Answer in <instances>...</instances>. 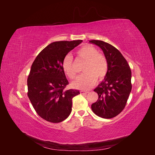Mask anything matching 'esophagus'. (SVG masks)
Listing matches in <instances>:
<instances>
[{
    "label": "esophagus",
    "instance_id": "obj_1",
    "mask_svg": "<svg viewBox=\"0 0 155 155\" xmlns=\"http://www.w3.org/2000/svg\"><path fill=\"white\" fill-rule=\"evenodd\" d=\"M80 92H81V94H87V93H88V91H81Z\"/></svg>",
    "mask_w": 155,
    "mask_h": 155
}]
</instances>
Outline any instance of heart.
Segmentation results:
<instances>
[{"mask_svg":"<svg viewBox=\"0 0 155 155\" xmlns=\"http://www.w3.org/2000/svg\"><path fill=\"white\" fill-rule=\"evenodd\" d=\"M81 59L85 61L83 65V74L73 82L74 87L79 89L91 88L98 79H102L108 72V63L104 55L99 54L97 48L91 45H85L77 51ZM62 67L64 72L70 79L75 78L76 72L74 67L73 58L70 54L65 56Z\"/></svg>","mask_w":155,"mask_h":155,"instance_id":"obj_1","label":"heart"}]
</instances>
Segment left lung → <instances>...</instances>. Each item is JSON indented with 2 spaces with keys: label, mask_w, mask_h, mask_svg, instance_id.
<instances>
[{
  "label": "left lung",
  "mask_w": 155,
  "mask_h": 155,
  "mask_svg": "<svg viewBox=\"0 0 155 155\" xmlns=\"http://www.w3.org/2000/svg\"><path fill=\"white\" fill-rule=\"evenodd\" d=\"M104 51L108 63L107 74L94 90L98 100L91 105L94 113L103 118L109 119L124 110L132 88L131 70L120 51L103 41L91 40Z\"/></svg>",
  "instance_id": "obj_1"
}]
</instances>
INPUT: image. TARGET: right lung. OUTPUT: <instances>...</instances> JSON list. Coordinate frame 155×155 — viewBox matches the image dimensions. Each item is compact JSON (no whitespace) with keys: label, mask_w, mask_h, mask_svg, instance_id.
Returning a JSON list of instances; mask_svg holds the SVG:
<instances>
[{"label":"right lung","mask_w":155,"mask_h":155,"mask_svg":"<svg viewBox=\"0 0 155 155\" xmlns=\"http://www.w3.org/2000/svg\"><path fill=\"white\" fill-rule=\"evenodd\" d=\"M82 40L55 41L48 45L37 56L28 78V96L36 112L52 123L67 119L72 111V98L79 91L65 90L68 84L62 67L69 51Z\"/></svg>","instance_id":"add662e5"}]
</instances>
